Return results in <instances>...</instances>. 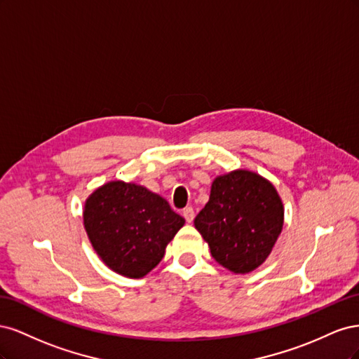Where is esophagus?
<instances>
[{
	"mask_svg": "<svg viewBox=\"0 0 359 359\" xmlns=\"http://www.w3.org/2000/svg\"><path fill=\"white\" fill-rule=\"evenodd\" d=\"M182 215H184V219H186V222L191 223L194 219V210L191 208V206H187V208L182 211Z\"/></svg>",
	"mask_w": 359,
	"mask_h": 359,
	"instance_id": "esophagus-1",
	"label": "esophagus"
}]
</instances>
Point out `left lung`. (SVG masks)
<instances>
[{
    "label": "left lung",
    "instance_id": "1",
    "mask_svg": "<svg viewBox=\"0 0 359 359\" xmlns=\"http://www.w3.org/2000/svg\"><path fill=\"white\" fill-rule=\"evenodd\" d=\"M276 187L256 172L238 169L212 181L210 201L194 219L211 256L235 274L262 265L283 229Z\"/></svg>",
    "mask_w": 359,
    "mask_h": 359
}]
</instances>
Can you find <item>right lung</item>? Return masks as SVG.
<instances>
[{"mask_svg": "<svg viewBox=\"0 0 359 359\" xmlns=\"http://www.w3.org/2000/svg\"><path fill=\"white\" fill-rule=\"evenodd\" d=\"M184 223L166 199L124 181L97 189L83 210L85 231L97 255L128 278H140L156 268Z\"/></svg>", "mask_w": 359, "mask_h": 359, "instance_id": "1", "label": "right lung"}]
</instances>
